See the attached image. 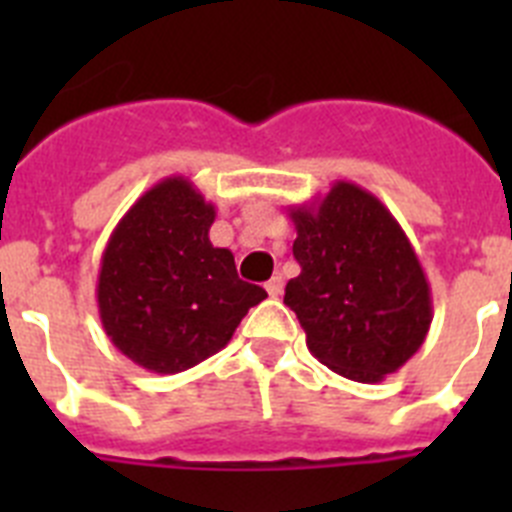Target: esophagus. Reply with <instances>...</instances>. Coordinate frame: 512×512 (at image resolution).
<instances>
[{
	"instance_id": "34e87169",
	"label": "esophagus",
	"mask_w": 512,
	"mask_h": 512,
	"mask_svg": "<svg viewBox=\"0 0 512 512\" xmlns=\"http://www.w3.org/2000/svg\"><path fill=\"white\" fill-rule=\"evenodd\" d=\"M282 289H284L282 277H271L269 282H266V292H269V297H279L282 295Z\"/></svg>"
}]
</instances>
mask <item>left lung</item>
I'll return each mask as SVG.
<instances>
[{"instance_id":"obj_1","label":"left lung","mask_w":512,"mask_h":512,"mask_svg":"<svg viewBox=\"0 0 512 512\" xmlns=\"http://www.w3.org/2000/svg\"><path fill=\"white\" fill-rule=\"evenodd\" d=\"M300 277L284 305L310 354L354 382L374 384L408 364L433 320L431 284L392 212L354 182L289 207Z\"/></svg>"}]
</instances>
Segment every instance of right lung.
Masks as SVG:
<instances>
[{
	"instance_id": "1",
	"label": "right lung",
	"mask_w": 512,
	"mask_h": 512,
	"mask_svg": "<svg viewBox=\"0 0 512 512\" xmlns=\"http://www.w3.org/2000/svg\"><path fill=\"white\" fill-rule=\"evenodd\" d=\"M215 205L184 176L140 194L104 246L97 307L117 351L153 374H179L228 346L266 292L238 279L210 243Z\"/></svg>"
}]
</instances>
